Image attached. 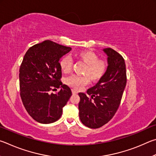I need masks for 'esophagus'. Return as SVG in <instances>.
I'll use <instances>...</instances> for the list:
<instances>
[{"instance_id":"obj_1","label":"esophagus","mask_w":156,"mask_h":156,"mask_svg":"<svg viewBox=\"0 0 156 156\" xmlns=\"http://www.w3.org/2000/svg\"><path fill=\"white\" fill-rule=\"evenodd\" d=\"M72 92H73V94H77V91L76 90H75V89H72Z\"/></svg>"}]
</instances>
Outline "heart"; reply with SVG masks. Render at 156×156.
<instances>
[{
	"mask_svg": "<svg viewBox=\"0 0 156 156\" xmlns=\"http://www.w3.org/2000/svg\"><path fill=\"white\" fill-rule=\"evenodd\" d=\"M76 59L83 62L85 66L83 73L84 75H72L66 79L65 82L68 86L75 89L88 83V77L92 81H97L103 77L107 70L108 64L104 60L99 59V56L94 52L89 51H81L74 54ZM72 60L69 57L65 56L60 60L59 67L63 73L66 74L71 70Z\"/></svg>",
	"mask_w": 156,
	"mask_h": 156,
	"instance_id": "obj_1",
	"label": "heart"
}]
</instances>
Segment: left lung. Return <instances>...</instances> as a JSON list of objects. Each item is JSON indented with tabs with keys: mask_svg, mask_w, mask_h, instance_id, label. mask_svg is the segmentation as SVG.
Masks as SVG:
<instances>
[{
	"mask_svg": "<svg viewBox=\"0 0 156 156\" xmlns=\"http://www.w3.org/2000/svg\"><path fill=\"white\" fill-rule=\"evenodd\" d=\"M103 51L108 56V66L105 75L87 90V94L79 93L80 120L92 129L102 127L112 119L121 103L127 83L123 57L111 48Z\"/></svg>",
	"mask_w": 156,
	"mask_h": 156,
	"instance_id": "8db88e82",
	"label": "left lung"
}]
</instances>
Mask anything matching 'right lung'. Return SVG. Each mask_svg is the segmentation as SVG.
Returning <instances> with one entry per match:
<instances>
[{"label":"right lung","mask_w":156,"mask_h":156,"mask_svg":"<svg viewBox=\"0 0 156 156\" xmlns=\"http://www.w3.org/2000/svg\"><path fill=\"white\" fill-rule=\"evenodd\" d=\"M70 51V47L45 40L24 55L19 73L20 97L27 112L38 122L49 124L59 120L72 95L69 87L60 81L59 67L60 59ZM53 88L60 90L51 94Z\"/></svg>","instance_id":"add662e5"}]
</instances>
